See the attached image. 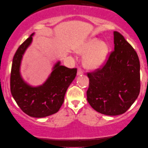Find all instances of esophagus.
Segmentation results:
<instances>
[{
	"label": "esophagus",
	"mask_w": 148,
	"mask_h": 148,
	"mask_svg": "<svg viewBox=\"0 0 148 148\" xmlns=\"http://www.w3.org/2000/svg\"><path fill=\"white\" fill-rule=\"evenodd\" d=\"M83 74V71L80 68H78L77 70V75H82Z\"/></svg>",
	"instance_id": "34e87169"
}]
</instances>
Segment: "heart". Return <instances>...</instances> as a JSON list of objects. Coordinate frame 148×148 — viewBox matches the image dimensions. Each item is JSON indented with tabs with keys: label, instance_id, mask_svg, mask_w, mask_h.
<instances>
[{
	"label": "heart",
	"instance_id": "1",
	"mask_svg": "<svg viewBox=\"0 0 148 148\" xmlns=\"http://www.w3.org/2000/svg\"><path fill=\"white\" fill-rule=\"evenodd\" d=\"M75 51L79 54H86L84 57V64L90 69H97L102 66L108 54V46L98 38H90L78 46Z\"/></svg>",
	"mask_w": 148,
	"mask_h": 148
}]
</instances>
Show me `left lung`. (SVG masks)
<instances>
[{
    "label": "left lung",
    "mask_w": 148,
    "mask_h": 148,
    "mask_svg": "<svg viewBox=\"0 0 148 148\" xmlns=\"http://www.w3.org/2000/svg\"><path fill=\"white\" fill-rule=\"evenodd\" d=\"M114 50L102 69L88 73L87 100L101 114L125 113L140 92V63L137 52L120 33L114 32Z\"/></svg>",
    "instance_id": "left-lung-1"
}]
</instances>
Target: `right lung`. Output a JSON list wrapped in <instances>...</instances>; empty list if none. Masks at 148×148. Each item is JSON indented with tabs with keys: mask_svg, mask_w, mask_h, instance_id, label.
I'll return each mask as SVG.
<instances>
[{
	"mask_svg": "<svg viewBox=\"0 0 148 148\" xmlns=\"http://www.w3.org/2000/svg\"><path fill=\"white\" fill-rule=\"evenodd\" d=\"M32 34L18 48L12 63L11 92L14 100L23 112L29 116L42 118L57 112L65 93L77 74V69H69L60 64H54L51 73L43 84L32 86L22 78L20 68L25 50L32 42Z\"/></svg>",
	"mask_w": 148,
	"mask_h": 148,
	"instance_id": "add662e5",
	"label": "right lung"
}]
</instances>
